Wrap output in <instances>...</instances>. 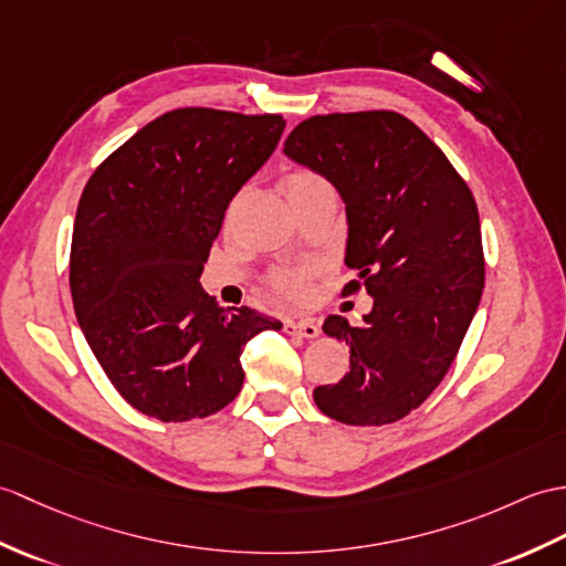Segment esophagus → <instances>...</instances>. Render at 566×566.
Instances as JSON below:
<instances>
[{
	"label": "esophagus",
	"instance_id": "34e87169",
	"mask_svg": "<svg viewBox=\"0 0 566 566\" xmlns=\"http://www.w3.org/2000/svg\"><path fill=\"white\" fill-rule=\"evenodd\" d=\"M284 333L313 339V337L321 335V325L315 323V321H311V318H304V321H284Z\"/></svg>",
	"mask_w": 566,
	"mask_h": 566
}]
</instances>
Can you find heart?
<instances>
[{"instance_id":"obj_1","label":"heart","mask_w":566,"mask_h":566,"mask_svg":"<svg viewBox=\"0 0 566 566\" xmlns=\"http://www.w3.org/2000/svg\"><path fill=\"white\" fill-rule=\"evenodd\" d=\"M331 188L333 186L327 182V178L315 174L311 168H294L282 178V190L289 202H294L304 195L331 190ZM311 277H313V268H280V270H272L270 286L286 298L304 301L311 294Z\"/></svg>"}]
</instances>
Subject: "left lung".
<instances>
[{
	"instance_id": "left-lung-1",
	"label": "left lung",
	"mask_w": 566,
	"mask_h": 566,
	"mask_svg": "<svg viewBox=\"0 0 566 566\" xmlns=\"http://www.w3.org/2000/svg\"><path fill=\"white\" fill-rule=\"evenodd\" d=\"M289 159L325 176L347 205V268L374 308L323 331L349 345V371L313 390L321 412L354 427L398 422L451 369L484 286L480 214L468 182L396 111L313 115L284 142Z\"/></svg>"
}]
</instances>
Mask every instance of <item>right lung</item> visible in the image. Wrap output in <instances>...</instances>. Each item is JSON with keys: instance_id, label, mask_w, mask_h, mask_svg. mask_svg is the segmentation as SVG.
<instances>
[{"instance_id": "right-lung-1", "label": "right lung", "mask_w": 566, "mask_h": 566, "mask_svg": "<svg viewBox=\"0 0 566 566\" xmlns=\"http://www.w3.org/2000/svg\"><path fill=\"white\" fill-rule=\"evenodd\" d=\"M282 115L178 108L105 159L78 200L70 289L91 352L120 396L161 422L227 407L241 354L280 321L219 308L202 284L223 212L270 159Z\"/></svg>"}]
</instances>
